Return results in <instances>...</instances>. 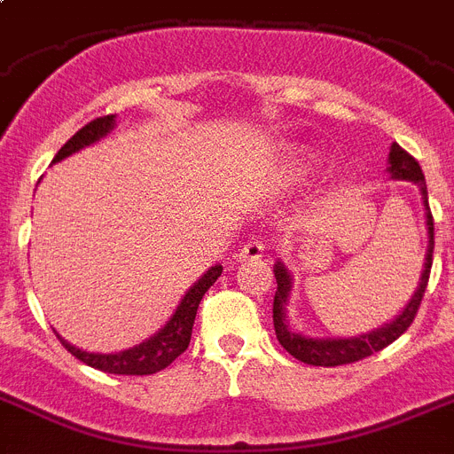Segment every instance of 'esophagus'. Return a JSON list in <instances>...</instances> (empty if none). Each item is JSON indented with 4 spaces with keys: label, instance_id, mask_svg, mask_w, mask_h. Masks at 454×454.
Here are the masks:
<instances>
[{
    "label": "esophagus",
    "instance_id": "obj_1",
    "mask_svg": "<svg viewBox=\"0 0 454 454\" xmlns=\"http://www.w3.org/2000/svg\"><path fill=\"white\" fill-rule=\"evenodd\" d=\"M265 254V242L260 238H251L249 242L244 244L239 251V262H251V260H260Z\"/></svg>",
    "mask_w": 454,
    "mask_h": 454
}]
</instances>
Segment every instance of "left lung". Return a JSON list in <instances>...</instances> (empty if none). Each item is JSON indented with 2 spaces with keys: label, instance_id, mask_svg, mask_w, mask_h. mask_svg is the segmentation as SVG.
<instances>
[{
  "label": "left lung",
  "instance_id": "8db88e82",
  "mask_svg": "<svg viewBox=\"0 0 454 454\" xmlns=\"http://www.w3.org/2000/svg\"><path fill=\"white\" fill-rule=\"evenodd\" d=\"M388 173H391L393 180H409V183H413L420 189V196H423L425 219H427V222H425L427 223V254H425L423 271H420V278H418L416 293L411 294L409 303L404 306V310L397 315L395 320L384 325L381 329H374L370 331V333H364V336L352 338H310L303 336V333H297V331H293L287 326L286 306L287 299H290V290H293V276H290L287 267L278 260L274 265L276 286H278L274 294V331L278 342H281L297 361H301V364L322 365V368H336V365L354 364V361H361V358L370 356V354L381 352L384 347L395 342L397 338L411 326L413 317H416L418 309H420L425 287H427L429 281V270H432V255H434V219H432V212H429L427 184H425V176L420 164L397 144H393L391 153H388Z\"/></svg>",
  "mask_w": 454,
  "mask_h": 454
}]
</instances>
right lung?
<instances>
[{
    "instance_id": "obj_1",
    "label": "right lung",
    "mask_w": 454,
    "mask_h": 454,
    "mask_svg": "<svg viewBox=\"0 0 454 454\" xmlns=\"http://www.w3.org/2000/svg\"><path fill=\"white\" fill-rule=\"evenodd\" d=\"M116 125V116H102L86 123L80 132H74L66 144L61 145V151L54 155L52 164L66 160L73 153L82 151L86 145L96 144L102 137H107L109 132ZM222 265H215L212 270L205 271L194 286L189 287L187 294L183 297V301L178 303L176 313L171 315V320L157 331L155 336H151L148 340H144L141 345L129 347L123 352L116 354H96V352H84L80 347L70 345L68 340H63L57 333V338L61 340V345L73 354L74 358H80L82 364L90 365V368L102 370V372L109 374H155L160 370H164L167 365H171L180 354L189 347L192 340V329H194L196 310H199V303L203 299V294L210 290V286H215V281L222 276Z\"/></svg>"
}]
</instances>
